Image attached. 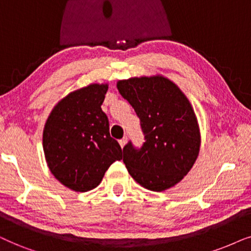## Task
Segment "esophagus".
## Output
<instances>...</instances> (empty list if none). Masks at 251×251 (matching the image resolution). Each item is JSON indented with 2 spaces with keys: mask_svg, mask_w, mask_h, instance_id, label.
Segmentation results:
<instances>
[{
  "mask_svg": "<svg viewBox=\"0 0 251 251\" xmlns=\"http://www.w3.org/2000/svg\"><path fill=\"white\" fill-rule=\"evenodd\" d=\"M126 142H127V138L120 139V140H119V145H120V147H122V148H124V146L126 145Z\"/></svg>",
  "mask_w": 251,
  "mask_h": 251,
  "instance_id": "obj_1",
  "label": "esophagus"
}]
</instances>
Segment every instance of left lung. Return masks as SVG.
Returning <instances> with one entry per match:
<instances>
[{"label":"left lung","mask_w":251,"mask_h":251,"mask_svg":"<svg viewBox=\"0 0 251 251\" xmlns=\"http://www.w3.org/2000/svg\"><path fill=\"white\" fill-rule=\"evenodd\" d=\"M117 88L140 118L146 142H128L124 163L142 187L163 192L181 181L201 146L198 119L180 88L163 75L119 80Z\"/></svg>","instance_id":"obj_1"}]
</instances>
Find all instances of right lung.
Here are the masks:
<instances>
[{"instance_id":"1","label":"right lung","mask_w":251,"mask_h":251,"mask_svg":"<svg viewBox=\"0 0 251 251\" xmlns=\"http://www.w3.org/2000/svg\"><path fill=\"white\" fill-rule=\"evenodd\" d=\"M106 91L108 83H92L70 93L51 110L43 128V151L50 172L75 192L94 189L109 166L123 158L101 109Z\"/></svg>"}]
</instances>
